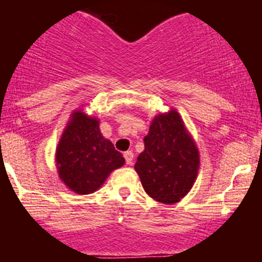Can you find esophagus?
Masks as SVG:
<instances>
[{
	"instance_id": "34e87169",
	"label": "esophagus",
	"mask_w": 262,
	"mask_h": 262,
	"mask_svg": "<svg viewBox=\"0 0 262 262\" xmlns=\"http://www.w3.org/2000/svg\"><path fill=\"white\" fill-rule=\"evenodd\" d=\"M124 160H126V163L128 164V165H133V163H134V154H133V151H127V152H124Z\"/></svg>"
}]
</instances>
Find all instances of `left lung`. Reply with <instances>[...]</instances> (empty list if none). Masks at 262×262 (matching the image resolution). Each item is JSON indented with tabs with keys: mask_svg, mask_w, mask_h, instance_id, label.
I'll list each match as a JSON object with an SVG mask.
<instances>
[{
	"mask_svg": "<svg viewBox=\"0 0 262 262\" xmlns=\"http://www.w3.org/2000/svg\"><path fill=\"white\" fill-rule=\"evenodd\" d=\"M198 166V149L177 111L155 118L135 164L145 193L168 205L181 201L195 181Z\"/></svg>",
	"mask_w": 262,
	"mask_h": 262,
	"instance_id": "left-lung-1",
	"label": "left lung"
}]
</instances>
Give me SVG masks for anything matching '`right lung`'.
Instances as JSON below:
<instances>
[{
    "label": "right lung",
    "instance_id": "obj_1",
    "mask_svg": "<svg viewBox=\"0 0 262 262\" xmlns=\"http://www.w3.org/2000/svg\"><path fill=\"white\" fill-rule=\"evenodd\" d=\"M59 176L78 194L96 191L114 169L124 164L123 156L99 131L98 120L76 111L62 134L56 151Z\"/></svg>",
    "mask_w": 262,
    "mask_h": 262
}]
</instances>
